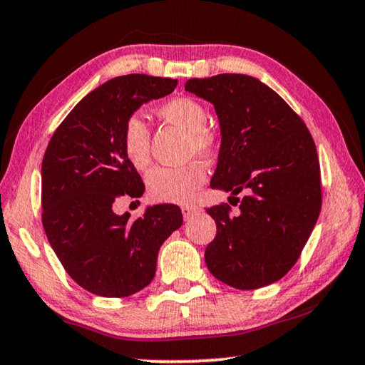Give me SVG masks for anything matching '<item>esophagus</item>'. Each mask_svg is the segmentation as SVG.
Masks as SVG:
<instances>
[{
  "mask_svg": "<svg viewBox=\"0 0 365 365\" xmlns=\"http://www.w3.org/2000/svg\"><path fill=\"white\" fill-rule=\"evenodd\" d=\"M197 211H200V207H197V206H183L182 207V212H183L185 219L193 217V214H196Z\"/></svg>",
  "mask_w": 365,
  "mask_h": 365,
  "instance_id": "esophagus-1",
  "label": "esophagus"
}]
</instances>
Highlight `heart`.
<instances>
[{
    "label": "heart",
    "instance_id": "b5f03b06",
    "mask_svg": "<svg viewBox=\"0 0 365 365\" xmlns=\"http://www.w3.org/2000/svg\"><path fill=\"white\" fill-rule=\"evenodd\" d=\"M160 115L188 132V153L209 156L214 151L217 137L206 127L207 113L193 98H172L159 109ZM122 146L135 169L145 170L151 163L150 130L140 114L127 117L122 128ZM206 180V170L200 163L180 168H158L146 178L148 193L154 201L187 205L195 197L197 188Z\"/></svg>",
    "mask_w": 365,
    "mask_h": 365
}]
</instances>
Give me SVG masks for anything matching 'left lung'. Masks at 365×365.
I'll return each instance as SVG.
<instances>
[{
    "label": "left lung",
    "instance_id": "8db88e82",
    "mask_svg": "<svg viewBox=\"0 0 365 365\" xmlns=\"http://www.w3.org/2000/svg\"><path fill=\"white\" fill-rule=\"evenodd\" d=\"M185 90L211 103L219 119L211 188L230 191L237 202L238 192L247 195L237 215L225 205L206 209L217 225L205 252L207 269L233 288L267 287L298 261L319 219L316 145L301 117L255 77L190 78Z\"/></svg>",
    "mask_w": 365,
    "mask_h": 365
}]
</instances>
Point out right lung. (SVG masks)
<instances>
[{
  "label": "right lung",
  "mask_w": 365,
  "mask_h": 365,
  "mask_svg": "<svg viewBox=\"0 0 365 365\" xmlns=\"http://www.w3.org/2000/svg\"><path fill=\"white\" fill-rule=\"evenodd\" d=\"M177 78L130 73L90 91L49 140L41 163V220L72 280L104 298H125L150 285L158 252L183 215L175 205L115 214L122 196L145 185L123 153L122 128L141 104L170 95Z\"/></svg>",
  "instance_id": "1"
}]
</instances>
